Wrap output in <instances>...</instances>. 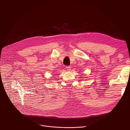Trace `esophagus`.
Wrapping results in <instances>:
<instances>
[{
  "mask_svg": "<svg viewBox=\"0 0 130 130\" xmlns=\"http://www.w3.org/2000/svg\"><path fill=\"white\" fill-rule=\"evenodd\" d=\"M71 67L70 66H67L66 67V69L67 70H71Z\"/></svg>",
  "mask_w": 130,
  "mask_h": 130,
  "instance_id": "esophagus-1",
  "label": "esophagus"
}]
</instances>
